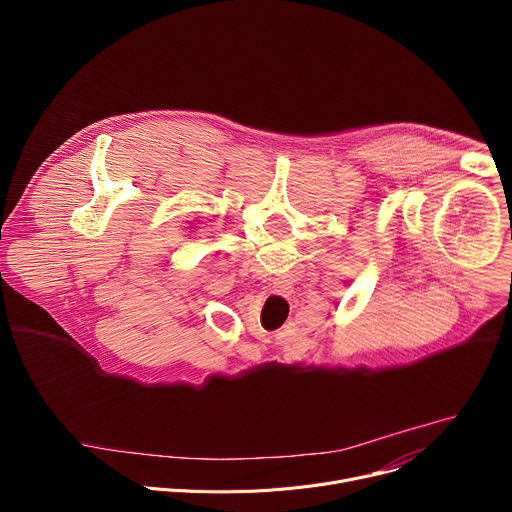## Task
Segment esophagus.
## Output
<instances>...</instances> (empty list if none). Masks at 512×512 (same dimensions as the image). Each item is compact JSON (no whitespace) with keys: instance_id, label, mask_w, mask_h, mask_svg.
Returning a JSON list of instances; mask_svg holds the SVG:
<instances>
[{"instance_id":"34e87169","label":"esophagus","mask_w":512,"mask_h":512,"mask_svg":"<svg viewBox=\"0 0 512 512\" xmlns=\"http://www.w3.org/2000/svg\"><path fill=\"white\" fill-rule=\"evenodd\" d=\"M269 287H271V291H275V294H281V296L291 294V281L285 277H275Z\"/></svg>"}]
</instances>
